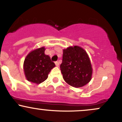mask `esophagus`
I'll return each mask as SVG.
<instances>
[{
  "mask_svg": "<svg viewBox=\"0 0 122 122\" xmlns=\"http://www.w3.org/2000/svg\"><path fill=\"white\" fill-rule=\"evenodd\" d=\"M55 64H56V66H57V67L59 66V62H58V61H56Z\"/></svg>",
  "mask_w": 122,
  "mask_h": 122,
  "instance_id": "34e87169",
  "label": "esophagus"
}]
</instances>
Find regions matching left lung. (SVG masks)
Listing matches in <instances>:
<instances>
[{"instance_id": "1", "label": "left lung", "mask_w": 122, "mask_h": 122, "mask_svg": "<svg viewBox=\"0 0 122 122\" xmlns=\"http://www.w3.org/2000/svg\"><path fill=\"white\" fill-rule=\"evenodd\" d=\"M60 69L65 82L73 87H81L91 80L92 68L90 60L86 51L78 46L63 50Z\"/></svg>"}]
</instances>
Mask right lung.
Segmentation results:
<instances>
[{"label":"right lung","instance_id":"1","mask_svg":"<svg viewBox=\"0 0 122 122\" xmlns=\"http://www.w3.org/2000/svg\"><path fill=\"white\" fill-rule=\"evenodd\" d=\"M44 47L31 51L26 56L23 69L29 81L40 84L47 79L48 74L55 66L49 56L45 54Z\"/></svg>","mask_w":122,"mask_h":122}]
</instances>
